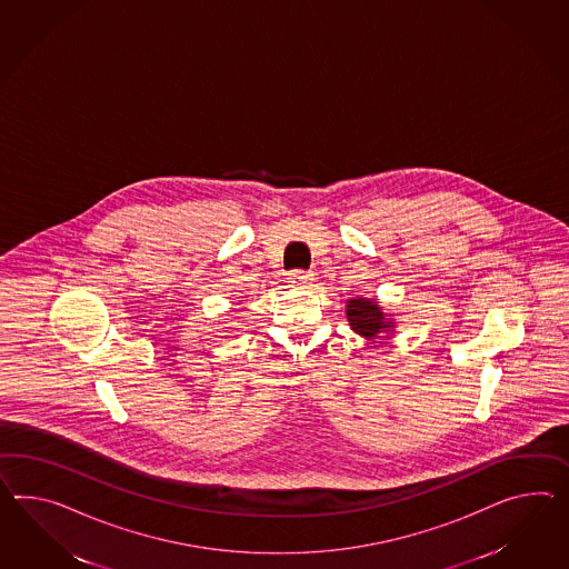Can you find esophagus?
Here are the masks:
<instances>
[{"instance_id":"1","label":"esophagus","mask_w":569,"mask_h":569,"mask_svg":"<svg viewBox=\"0 0 569 569\" xmlns=\"http://www.w3.org/2000/svg\"><path fill=\"white\" fill-rule=\"evenodd\" d=\"M311 280H313V277L306 272V270H295V272H291L292 284H309Z\"/></svg>"}]
</instances>
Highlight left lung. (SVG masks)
Segmentation results:
<instances>
[{"instance_id": "8db88e82", "label": "left lung", "mask_w": 569, "mask_h": 569, "mask_svg": "<svg viewBox=\"0 0 569 569\" xmlns=\"http://www.w3.org/2000/svg\"><path fill=\"white\" fill-rule=\"evenodd\" d=\"M347 320H349L350 330L365 340L390 338L396 330L392 313H386L379 307L378 299H367V297L349 299L347 301Z\"/></svg>"}]
</instances>
